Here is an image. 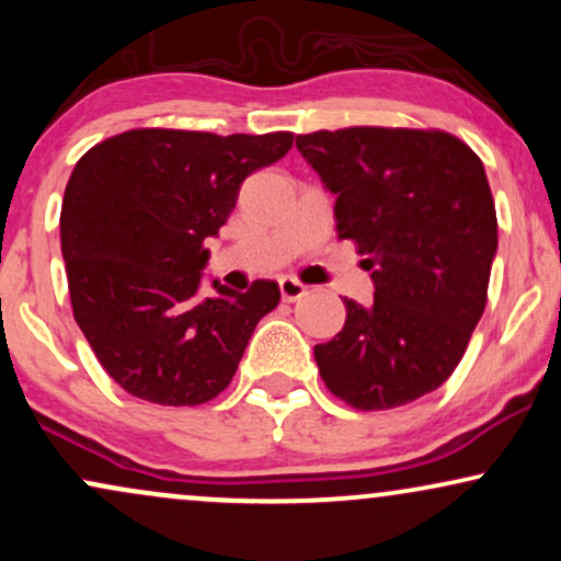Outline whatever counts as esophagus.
<instances>
[{
	"label": "esophagus",
	"mask_w": 561,
	"mask_h": 561,
	"mask_svg": "<svg viewBox=\"0 0 561 561\" xmlns=\"http://www.w3.org/2000/svg\"><path fill=\"white\" fill-rule=\"evenodd\" d=\"M279 293H282V300L295 302V300H300L302 295L308 293V287L302 285V282L293 279V276H285V279H279Z\"/></svg>",
	"instance_id": "1"
}]
</instances>
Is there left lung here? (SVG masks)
<instances>
[{"instance_id":"left-lung-1","label":"left lung","mask_w":561,"mask_h":561,"mask_svg":"<svg viewBox=\"0 0 561 561\" xmlns=\"http://www.w3.org/2000/svg\"><path fill=\"white\" fill-rule=\"evenodd\" d=\"M300 156L337 195V237L375 279L345 327L313 347L332 396L398 409L440 388L485 311L499 221L482 160L440 128L347 126L300 134Z\"/></svg>"}]
</instances>
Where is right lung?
<instances>
[{
    "mask_svg": "<svg viewBox=\"0 0 561 561\" xmlns=\"http://www.w3.org/2000/svg\"><path fill=\"white\" fill-rule=\"evenodd\" d=\"M293 134L131 128L87 150L70 173L60 244L76 324L128 396L199 405L229 388L276 282L197 293L218 234L253 171L285 158Z\"/></svg>",
    "mask_w": 561,
    "mask_h": 561,
    "instance_id": "1",
    "label": "right lung"
}]
</instances>
